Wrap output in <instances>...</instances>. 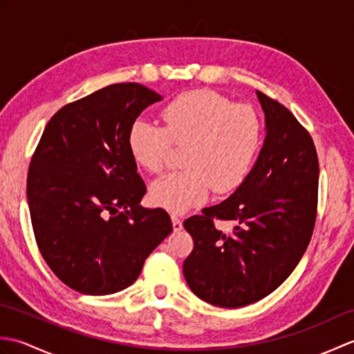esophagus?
Here are the masks:
<instances>
[{
  "label": "esophagus",
  "instance_id": "34e87169",
  "mask_svg": "<svg viewBox=\"0 0 354 354\" xmlns=\"http://www.w3.org/2000/svg\"><path fill=\"white\" fill-rule=\"evenodd\" d=\"M171 225H173V231H181L183 230V221L179 219L178 216H171Z\"/></svg>",
  "mask_w": 354,
  "mask_h": 354
}]
</instances>
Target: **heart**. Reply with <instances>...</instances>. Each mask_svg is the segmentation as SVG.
Here are the masks:
<instances>
[{"instance_id": "1", "label": "heart", "mask_w": 354, "mask_h": 354, "mask_svg": "<svg viewBox=\"0 0 354 354\" xmlns=\"http://www.w3.org/2000/svg\"><path fill=\"white\" fill-rule=\"evenodd\" d=\"M162 127L138 120L127 133V149L141 169L160 173L171 146H185V170L150 185V201L171 213L202 204L212 189L230 193L242 184L263 141V124L248 104H234L209 89L176 95L161 109Z\"/></svg>"}]
</instances>
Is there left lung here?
I'll return each mask as SVG.
<instances>
[{
    "label": "left lung",
    "instance_id": "left-lung-1",
    "mask_svg": "<svg viewBox=\"0 0 354 354\" xmlns=\"http://www.w3.org/2000/svg\"><path fill=\"white\" fill-rule=\"evenodd\" d=\"M266 137L250 175L228 199L192 216L194 248L184 277L202 301L243 307L274 292L301 260L317 221L319 164L310 133L281 103L257 91ZM231 220L225 235L214 219Z\"/></svg>",
    "mask_w": 354,
    "mask_h": 354
}]
</instances>
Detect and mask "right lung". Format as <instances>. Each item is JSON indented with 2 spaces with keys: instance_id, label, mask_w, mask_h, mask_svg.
I'll use <instances>...</instances> for the list:
<instances>
[{
  "instance_id": "1",
  "label": "right lung",
  "mask_w": 354,
  "mask_h": 354,
  "mask_svg": "<svg viewBox=\"0 0 354 354\" xmlns=\"http://www.w3.org/2000/svg\"><path fill=\"white\" fill-rule=\"evenodd\" d=\"M162 97L115 84L65 104L51 117L27 175L37 248L55 275L85 295H109L137 280L171 232L162 208L140 205L146 185L127 133Z\"/></svg>"
}]
</instances>
